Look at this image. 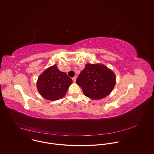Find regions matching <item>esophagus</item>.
Returning a JSON list of instances; mask_svg holds the SVG:
<instances>
[{
	"label": "esophagus",
	"mask_w": 154,
	"mask_h": 154,
	"mask_svg": "<svg viewBox=\"0 0 154 154\" xmlns=\"http://www.w3.org/2000/svg\"><path fill=\"white\" fill-rule=\"evenodd\" d=\"M72 80H73V82H76V77H73V78H72Z\"/></svg>",
	"instance_id": "obj_1"
}]
</instances>
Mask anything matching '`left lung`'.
I'll return each instance as SVG.
<instances>
[{
  "label": "left lung",
  "instance_id": "obj_1",
  "mask_svg": "<svg viewBox=\"0 0 154 154\" xmlns=\"http://www.w3.org/2000/svg\"><path fill=\"white\" fill-rule=\"evenodd\" d=\"M84 94L91 100H101L110 95L116 84L114 72L101 63H87L76 79Z\"/></svg>",
  "mask_w": 154,
  "mask_h": 154
}]
</instances>
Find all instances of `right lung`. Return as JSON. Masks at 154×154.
<instances>
[{"label": "right lung", "mask_w": 154, "mask_h": 154, "mask_svg": "<svg viewBox=\"0 0 154 154\" xmlns=\"http://www.w3.org/2000/svg\"><path fill=\"white\" fill-rule=\"evenodd\" d=\"M73 81L67 73L61 72L56 64L47 68L38 76L37 88L45 99L56 101L65 96Z\"/></svg>", "instance_id": "obj_1"}]
</instances>
